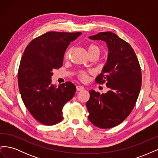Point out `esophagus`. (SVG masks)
I'll list each match as a JSON object with an SVG mask.
<instances>
[{
    "instance_id": "obj_1",
    "label": "esophagus",
    "mask_w": 158,
    "mask_h": 158,
    "mask_svg": "<svg viewBox=\"0 0 158 158\" xmlns=\"http://www.w3.org/2000/svg\"><path fill=\"white\" fill-rule=\"evenodd\" d=\"M84 89V88L83 86H82V85H76V90L77 91H82Z\"/></svg>"
}]
</instances>
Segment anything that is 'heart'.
Segmentation results:
<instances>
[{"instance_id": "obj_1", "label": "heart", "mask_w": 158, "mask_h": 158, "mask_svg": "<svg viewBox=\"0 0 158 158\" xmlns=\"http://www.w3.org/2000/svg\"><path fill=\"white\" fill-rule=\"evenodd\" d=\"M88 54L89 55H92L93 53H99L100 52V49L99 47L95 44H90L88 45ZM69 55H70V50L67 51L66 52H65V55H64V57L65 59H67L69 58ZM78 77L79 78L82 80V81H84L87 79V77H88V73L87 72L85 71H80L79 74H78Z\"/></svg>"}]
</instances>
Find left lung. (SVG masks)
<instances>
[{
  "instance_id": "left-lung-1",
  "label": "left lung",
  "mask_w": 158,
  "mask_h": 158,
  "mask_svg": "<svg viewBox=\"0 0 158 158\" xmlns=\"http://www.w3.org/2000/svg\"><path fill=\"white\" fill-rule=\"evenodd\" d=\"M89 38L108 47L107 63L95 82H106L109 90L102 94L89 91L88 118L99 128H112L125 121L135 106L142 84L140 66L131 45L115 33L100 32Z\"/></svg>"
}]
</instances>
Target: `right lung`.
Returning a JSON list of instances; mask_svg holds the SVG:
<instances>
[{
	"mask_svg": "<svg viewBox=\"0 0 158 158\" xmlns=\"http://www.w3.org/2000/svg\"><path fill=\"white\" fill-rule=\"evenodd\" d=\"M81 32H47L33 40L23 52L18 73L22 101L37 121L53 125L63 120V107L73 98L76 87L66 82L51 84L52 70L60 68L70 42Z\"/></svg>",
	"mask_w": 158,
	"mask_h": 158,
	"instance_id": "add662e5",
	"label": "right lung"
}]
</instances>
